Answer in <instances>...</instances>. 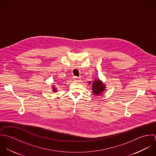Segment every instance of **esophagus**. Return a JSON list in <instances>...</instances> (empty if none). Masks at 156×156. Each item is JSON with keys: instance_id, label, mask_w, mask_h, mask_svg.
I'll return each instance as SVG.
<instances>
[{"instance_id": "34e87169", "label": "esophagus", "mask_w": 156, "mask_h": 156, "mask_svg": "<svg viewBox=\"0 0 156 156\" xmlns=\"http://www.w3.org/2000/svg\"><path fill=\"white\" fill-rule=\"evenodd\" d=\"M73 80L75 81V82H79L80 81V79L77 77H74L73 78Z\"/></svg>"}]
</instances>
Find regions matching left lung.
<instances>
[{
    "label": "left lung",
    "mask_w": 156,
    "mask_h": 156,
    "mask_svg": "<svg viewBox=\"0 0 156 156\" xmlns=\"http://www.w3.org/2000/svg\"><path fill=\"white\" fill-rule=\"evenodd\" d=\"M90 83V82H89V83ZM92 87L93 94L97 95H99L100 94H101L103 91H105L106 88L105 85L103 84V82L99 79H95L94 81Z\"/></svg>",
    "instance_id": "8db88e82"
}]
</instances>
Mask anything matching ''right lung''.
I'll return each instance as SVG.
<instances>
[{"instance_id": "add662e5", "label": "right lung", "mask_w": 156, "mask_h": 156, "mask_svg": "<svg viewBox=\"0 0 156 156\" xmlns=\"http://www.w3.org/2000/svg\"><path fill=\"white\" fill-rule=\"evenodd\" d=\"M52 90H53V91H55V92H56V91H57V89H56V88H55V87H53V88H52Z\"/></svg>"}]
</instances>
